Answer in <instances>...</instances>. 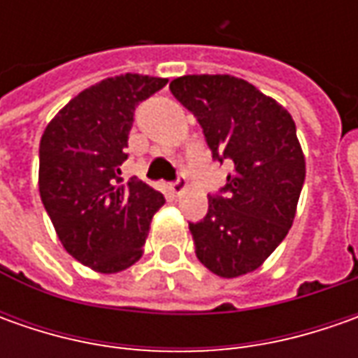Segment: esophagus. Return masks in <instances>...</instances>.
<instances>
[{
	"label": "esophagus",
	"mask_w": 358,
	"mask_h": 358,
	"mask_svg": "<svg viewBox=\"0 0 358 358\" xmlns=\"http://www.w3.org/2000/svg\"><path fill=\"white\" fill-rule=\"evenodd\" d=\"M169 191H171L173 195H181V193L185 191V179H183V177H179L177 181L169 183Z\"/></svg>",
	"instance_id": "1"
}]
</instances>
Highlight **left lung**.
<instances>
[{
    "mask_svg": "<svg viewBox=\"0 0 358 358\" xmlns=\"http://www.w3.org/2000/svg\"><path fill=\"white\" fill-rule=\"evenodd\" d=\"M169 90L199 121L215 161L233 175L209 211L189 223L197 259L233 279L263 265L295 219L305 183V155L295 121L275 99L233 76H183Z\"/></svg>",
    "mask_w": 358,
    "mask_h": 358,
    "instance_id": "8db88e82",
    "label": "left lung"
}]
</instances>
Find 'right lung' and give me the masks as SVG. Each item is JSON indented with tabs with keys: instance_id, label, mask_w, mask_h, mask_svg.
<instances>
[{
	"instance_id": "add662e5",
	"label": "right lung",
	"mask_w": 358,
	"mask_h": 358,
	"mask_svg": "<svg viewBox=\"0 0 358 358\" xmlns=\"http://www.w3.org/2000/svg\"><path fill=\"white\" fill-rule=\"evenodd\" d=\"M163 77H109L63 107L41 135L39 195L65 251L99 273L137 263L163 195L121 165L135 107L163 90Z\"/></svg>"
}]
</instances>
